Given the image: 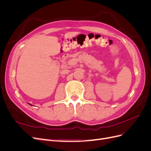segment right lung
I'll return each instance as SVG.
<instances>
[{
	"instance_id": "add662e5",
	"label": "right lung",
	"mask_w": 151,
	"mask_h": 151,
	"mask_svg": "<svg viewBox=\"0 0 151 151\" xmlns=\"http://www.w3.org/2000/svg\"><path fill=\"white\" fill-rule=\"evenodd\" d=\"M30 104V105H31V104Z\"/></svg>"
}]
</instances>
